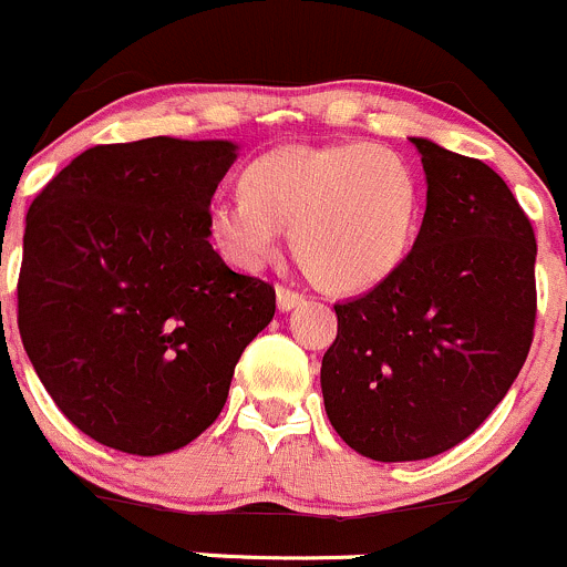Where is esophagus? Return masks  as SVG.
<instances>
[{
	"instance_id": "34e87169",
	"label": "esophagus",
	"mask_w": 567,
	"mask_h": 567,
	"mask_svg": "<svg viewBox=\"0 0 567 567\" xmlns=\"http://www.w3.org/2000/svg\"><path fill=\"white\" fill-rule=\"evenodd\" d=\"M299 305H305V296L296 293V290H290V288H285V285H277L279 312H290V310H296Z\"/></svg>"
}]
</instances>
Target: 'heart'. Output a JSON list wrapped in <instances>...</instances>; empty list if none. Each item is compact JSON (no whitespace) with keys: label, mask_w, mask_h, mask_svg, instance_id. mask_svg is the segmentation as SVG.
I'll return each instance as SVG.
<instances>
[{"label":"heart","mask_w":567,"mask_h":567,"mask_svg":"<svg viewBox=\"0 0 567 567\" xmlns=\"http://www.w3.org/2000/svg\"><path fill=\"white\" fill-rule=\"evenodd\" d=\"M241 199H216L208 230L221 255L260 268L279 230L307 277L329 293H364L398 274L420 230V181L386 147L368 142L285 145L238 175Z\"/></svg>","instance_id":"obj_1"}]
</instances>
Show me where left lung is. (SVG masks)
I'll list each match as a JSON object with an SVG mask.
<instances>
[{
	"label": "left lung",
	"instance_id": "left-lung-1",
	"mask_svg": "<svg viewBox=\"0 0 567 567\" xmlns=\"http://www.w3.org/2000/svg\"><path fill=\"white\" fill-rule=\"evenodd\" d=\"M425 216L403 266L334 305L320 390L342 442L384 463L422 461L472 436L527 362L537 244L488 164L411 136Z\"/></svg>",
	"mask_w": 567,
	"mask_h": 567
}]
</instances>
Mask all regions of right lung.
I'll return each mask as SVG.
<instances>
[{
	"label": "right lung",
	"mask_w": 567,
	"mask_h": 567,
	"mask_svg": "<svg viewBox=\"0 0 567 567\" xmlns=\"http://www.w3.org/2000/svg\"><path fill=\"white\" fill-rule=\"evenodd\" d=\"M236 158L227 140L99 145L30 205L24 351L62 414L106 447L164 455L194 442L271 323V285L210 247V197Z\"/></svg>",
	"instance_id": "right-lung-1"
}]
</instances>
